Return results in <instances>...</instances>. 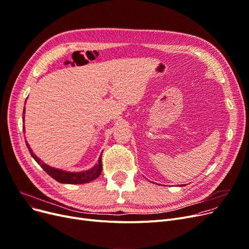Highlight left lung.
Masks as SVG:
<instances>
[{"label":"left lung","instance_id":"1","mask_svg":"<svg viewBox=\"0 0 249 249\" xmlns=\"http://www.w3.org/2000/svg\"><path fill=\"white\" fill-rule=\"evenodd\" d=\"M180 186H181V187H182V186H184V185H180Z\"/></svg>","mask_w":249,"mask_h":249}]
</instances>
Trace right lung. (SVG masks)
<instances>
[{
    "label": "right lung",
    "mask_w": 249,
    "mask_h": 249,
    "mask_svg": "<svg viewBox=\"0 0 249 249\" xmlns=\"http://www.w3.org/2000/svg\"><path fill=\"white\" fill-rule=\"evenodd\" d=\"M25 103H26V101H25ZM24 114H25V107L23 109V117H22L23 123H24ZM23 132H25L24 126H23ZM25 142H26V146L29 150L31 157L36 160V163L47 172V174H49L53 179H55L56 181H58L60 183H64V184H83V183H89L90 181H93L94 179H96L101 175L102 168H103L102 155L98 160V163H96L89 170H85V171H81V172H68V171L61 170L58 168H53V167H51V166L45 164L44 161H42L39 158H37L34 151H32V149L30 148V145L26 142V139H25Z\"/></svg>",
    "instance_id": "right-lung-1"
}]
</instances>
